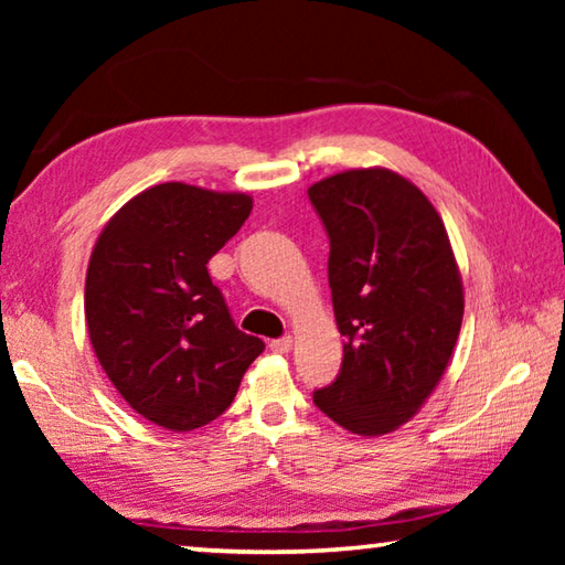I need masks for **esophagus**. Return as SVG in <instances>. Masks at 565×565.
Segmentation results:
<instances>
[{"label": "esophagus", "instance_id": "obj_1", "mask_svg": "<svg viewBox=\"0 0 565 565\" xmlns=\"http://www.w3.org/2000/svg\"><path fill=\"white\" fill-rule=\"evenodd\" d=\"M291 347H294V339H291V337L274 339V341L269 343V349H271L274 353H289V351H291Z\"/></svg>", "mask_w": 565, "mask_h": 565}]
</instances>
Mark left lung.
Masks as SVG:
<instances>
[{"label": "left lung", "instance_id": "left-lung-1", "mask_svg": "<svg viewBox=\"0 0 565 565\" xmlns=\"http://www.w3.org/2000/svg\"><path fill=\"white\" fill-rule=\"evenodd\" d=\"M327 226L341 374L313 394L359 436L414 418L444 379L463 321V281L441 216L424 191L384 167L309 186Z\"/></svg>", "mask_w": 565, "mask_h": 565}]
</instances>
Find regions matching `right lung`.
Returning a JSON list of instances; mask_svg holds the SVG:
<instances>
[{"instance_id": "right-lung-1", "label": "right lung", "mask_w": 565, "mask_h": 565, "mask_svg": "<svg viewBox=\"0 0 565 565\" xmlns=\"http://www.w3.org/2000/svg\"><path fill=\"white\" fill-rule=\"evenodd\" d=\"M254 199L184 181L129 199L92 248L84 286L89 341L121 398L184 434L232 406L264 341L238 331L206 264Z\"/></svg>"}]
</instances>
